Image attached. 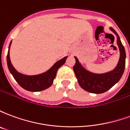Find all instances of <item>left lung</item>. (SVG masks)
Here are the masks:
<instances>
[{
	"label": "left lung",
	"instance_id": "obj_1",
	"mask_svg": "<svg viewBox=\"0 0 130 130\" xmlns=\"http://www.w3.org/2000/svg\"><path fill=\"white\" fill-rule=\"evenodd\" d=\"M110 30L117 36V44L120 50V59L114 70L104 74H94L83 68L76 57V63L73 70L80 86L88 92L95 94L103 93L114 86L123 76L125 67L126 54L125 48L121 43L120 37L112 28Z\"/></svg>",
	"mask_w": 130,
	"mask_h": 130
}]
</instances>
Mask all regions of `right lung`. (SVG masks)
<instances>
[{
    "mask_svg": "<svg viewBox=\"0 0 130 130\" xmlns=\"http://www.w3.org/2000/svg\"><path fill=\"white\" fill-rule=\"evenodd\" d=\"M11 43L12 41L9 46V50L7 56V66L10 73L12 74L13 77L14 78L16 82L19 84V86L24 88L25 90L31 92L42 91L50 87L56 76L57 71L59 68H60L65 63L68 57L66 56L62 59L58 60L52 66V68L50 70H48L44 73L33 75V76L24 75L16 70L15 68L13 67L12 64L11 63L10 58V48Z\"/></svg>",
    "mask_w": 130,
    "mask_h": 130,
    "instance_id": "1",
    "label": "right lung"
}]
</instances>
